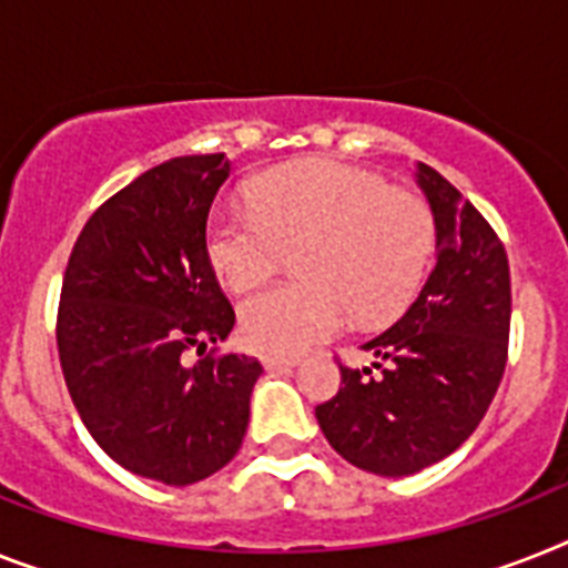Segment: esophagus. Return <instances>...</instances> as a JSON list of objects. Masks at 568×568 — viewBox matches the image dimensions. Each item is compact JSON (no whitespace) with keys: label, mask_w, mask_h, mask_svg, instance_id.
<instances>
[{"label":"esophagus","mask_w":568,"mask_h":568,"mask_svg":"<svg viewBox=\"0 0 568 568\" xmlns=\"http://www.w3.org/2000/svg\"><path fill=\"white\" fill-rule=\"evenodd\" d=\"M261 363H264L266 372H281V368H295V365H298V357H273V354H266Z\"/></svg>","instance_id":"34e87169"}]
</instances>
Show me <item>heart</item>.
Returning a JSON list of instances; mask_svg holds the SVG:
<instances>
[{"label":"heart","instance_id":"heart-1","mask_svg":"<svg viewBox=\"0 0 568 568\" xmlns=\"http://www.w3.org/2000/svg\"><path fill=\"white\" fill-rule=\"evenodd\" d=\"M295 250V281L266 284L237 307L252 351L290 357L327 339L348 318L395 316L435 252V217L420 196L339 162H298L252 185L246 205H217L205 223V257L229 290L270 275Z\"/></svg>","mask_w":568,"mask_h":568}]
</instances>
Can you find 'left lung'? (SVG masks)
<instances>
[{"label":"left lung","mask_w":568,"mask_h":568,"mask_svg":"<svg viewBox=\"0 0 568 568\" xmlns=\"http://www.w3.org/2000/svg\"><path fill=\"white\" fill-rule=\"evenodd\" d=\"M415 182L435 217V270L395 325L365 342L379 362L342 368L316 406L327 444L359 470L412 476L456 453L485 418L508 359L510 270L503 241L442 173Z\"/></svg>","instance_id":"obj_1"}]
</instances>
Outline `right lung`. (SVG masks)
<instances>
[{"instance_id": "right-lung-1", "label": "right lung", "mask_w": 568, "mask_h": 568, "mask_svg": "<svg viewBox=\"0 0 568 568\" xmlns=\"http://www.w3.org/2000/svg\"><path fill=\"white\" fill-rule=\"evenodd\" d=\"M226 153L176 156L87 220L63 275L58 351L83 426L124 470L185 487L226 467L261 363L185 354L226 339L234 311L205 257Z\"/></svg>"}]
</instances>
